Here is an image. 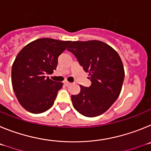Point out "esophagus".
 <instances>
[{
	"label": "esophagus",
	"instance_id": "1",
	"mask_svg": "<svg viewBox=\"0 0 151 151\" xmlns=\"http://www.w3.org/2000/svg\"><path fill=\"white\" fill-rule=\"evenodd\" d=\"M64 85H66V86H69V85H70V83H69V82H67V81H65V82H64Z\"/></svg>",
	"mask_w": 151,
	"mask_h": 151
}]
</instances>
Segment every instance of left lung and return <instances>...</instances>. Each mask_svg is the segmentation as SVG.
I'll use <instances>...</instances> for the list:
<instances>
[{"instance_id": "1", "label": "left lung", "mask_w": 151, "mask_h": 151, "mask_svg": "<svg viewBox=\"0 0 151 151\" xmlns=\"http://www.w3.org/2000/svg\"><path fill=\"white\" fill-rule=\"evenodd\" d=\"M89 73L90 87L80 85V92L72 95L74 108L87 117L100 116L119 96L125 77L123 64L116 51L101 41H73L67 47Z\"/></svg>"}]
</instances>
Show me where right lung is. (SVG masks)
Returning a JSON list of instances; mask_svg holds the SVG:
<instances>
[{
    "label": "right lung",
    "instance_id": "obj_1",
    "mask_svg": "<svg viewBox=\"0 0 151 151\" xmlns=\"http://www.w3.org/2000/svg\"><path fill=\"white\" fill-rule=\"evenodd\" d=\"M70 41L43 38L33 41L19 52L12 66V85L21 106L41 113L53 105L63 84L46 77L56 69L58 57Z\"/></svg>",
    "mask_w": 151,
    "mask_h": 151
}]
</instances>
